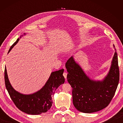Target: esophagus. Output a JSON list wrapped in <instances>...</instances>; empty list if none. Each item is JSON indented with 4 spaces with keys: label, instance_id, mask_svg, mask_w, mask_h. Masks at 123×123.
Masks as SVG:
<instances>
[{
    "label": "esophagus",
    "instance_id": "1",
    "mask_svg": "<svg viewBox=\"0 0 123 123\" xmlns=\"http://www.w3.org/2000/svg\"><path fill=\"white\" fill-rule=\"evenodd\" d=\"M63 75L64 76V78H65V79L66 80V79H67V73L66 72H64L63 74Z\"/></svg>",
    "mask_w": 123,
    "mask_h": 123
}]
</instances>
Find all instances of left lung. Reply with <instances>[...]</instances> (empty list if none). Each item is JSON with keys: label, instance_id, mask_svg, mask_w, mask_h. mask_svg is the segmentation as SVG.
I'll list each match as a JSON object with an SVG mask.
<instances>
[{"label": "left lung", "instance_id": "8db88e82", "mask_svg": "<svg viewBox=\"0 0 123 123\" xmlns=\"http://www.w3.org/2000/svg\"><path fill=\"white\" fill-rule=\"evenodd\" d=\"M114 50H116L113 45ZM67 81L72 87L73 102L80 112L91 113L107 107L113 98L119 81L118 55L115 51L107 74L101 80L91 79L73 56L66 63Z\"/></svg>", "mask_w": 123, "mask_h": 123}]
</instances>
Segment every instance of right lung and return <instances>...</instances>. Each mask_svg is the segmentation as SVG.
<instances>
[{
  "label": "right lung",
  "mask_w": 123,
  "mask_h": 123,
  "mask_svg": "<svg viewBox=\"0 0 123 123\" xmlns=\"http://www.w3.org/2000/svg\"><path fill=\"white\" fill-rule=\"evenodd\" d=\"M26 34H24L25 35ZM23 35L20 36V38ZM18 38L10 48L8 53L18 42ZM64 69L53 72L48 80L42 88L32 94H24L16 91L12 86L8 78L7 70L5 67V83L7 91L15 105L20 111L29 114L37 115L45 113L50 109L53 101L52 97L58 87L64 84V79L63 76Z\"/></svg>",
  "instance_id": "add662e5"
}]
</instances>
